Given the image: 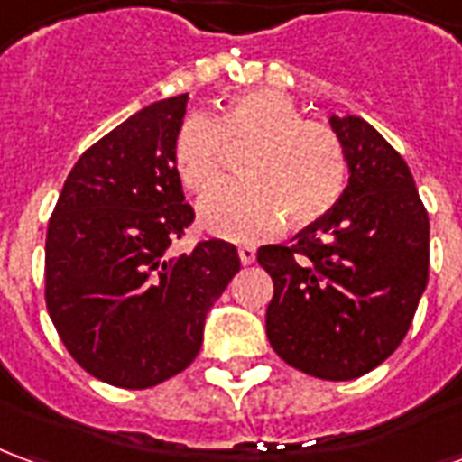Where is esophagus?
I'll list each match as a JSON object with an SVG mask.
<instances>
[{"instance_id":"esophagus-1","label":"esophagus","mask_w":462,"mask_h":462,"mask_svg":"<svg viewBox=\"0 0 462 462\" xmlns=\"http://www.w3.org/2000/svg\"><path fill=\"white\" fill-rule=\"evenodd\" d=\"M237 254H240L242 264H252V262H254V254H257V250H254L252 245H240V247H237Z\"/></svg>"}]
</instances>
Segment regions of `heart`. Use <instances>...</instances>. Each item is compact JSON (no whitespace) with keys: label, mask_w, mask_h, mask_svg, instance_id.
<instances>
[{"label":"heart","mask_w":462,"mask_h":462,"mask_svg":"<svg viewBox=\"0 0 462 462\" xmlns=\"http://www.w3.org/2000/svg\"><path fill=\"white\" fill-rule=\"evenodd\" d=\"M242 152V180L225 182L198 205L200 225L227 240H257L282 225L321 220L346 188V152L339 133L307 121L291 96L250 88L232 96L210 118L190 116L175 133L172 165L185 190L217 182L225 145Z\"/></svg>","instance_id":"obj_1"}]
</instances>
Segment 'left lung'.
I'll return each instance as SVG.
<instances>
[{
    "label": "left lung",
    "instance_id": "left-lung-1",
    "mask_svg": "<svg viewBox=\"0 0 462 462\" xmlns=\"http://www.w3.org/2000/svg\"><path fill=\"white\" fill-rule=\"evenodd\" d=\"M348 185L291 245H264L274 282L267 339L304 374L351 381L383 364L406 337L428 284L430 227L406 161L358 116H331Z\"/></svg>",
    "mask_w": 462,
    "mask_h": 462
}]
</instances>
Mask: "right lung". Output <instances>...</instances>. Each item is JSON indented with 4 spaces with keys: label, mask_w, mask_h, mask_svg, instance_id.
<instances>
[{
    "label": "right lung",
    "mask_w": 462,
    "mask_h": 462,
    "mask_svg": "<svg viewBox=\"0 0 462 462\" xmlns=\"http://www.w3.org/2000/svg\"><path fill=\"white\" fill-rule=\"evenodd\" d=\"M188 94L145 106L76 161L46 232V310L79 366L151 388L198 356L205 317L240 272L235 245L171 257L195 220L172 165Z\"/></svg>",
    "instance_id": "1"
}]
</instances>
